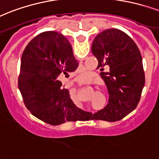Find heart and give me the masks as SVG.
Instances as JSON below:
<instances>
[{"label": "heart", "mask_w": 159, "mask_h": 159, "mask_svg": "<svg viewBox=\"0 0 159 159\" xmlns=\"http://www.w3.org/2000/svg\"><path fill=\"white\" fill-rule=\"evenodd\" d=\"M89 78V74L88 73H82L80 77V81L81 82H84V81H87Z\"/></svg>", "instance_id": "b5f03b06"}]
</instances>
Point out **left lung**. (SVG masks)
<instances>
[{"label": "left lung", "mask_w": 159, "mask_h": 159, "mask_svg": "<svg viewBox=\"0 0 159 159\" xmlns=\"http://www.w3.org/2000/svg\"><path fill=\"white\" fill-rule=\"evenodd\" d=\"M92 52L102 71L109 99L103 109L93 114L86 112L82 120L116 122L135 109L145 83L142 56L135 42L118 29H107L96 36ZM104 68L108 72L103 71Z\"/></svg>", "instance_id": "1"}]
</instances>
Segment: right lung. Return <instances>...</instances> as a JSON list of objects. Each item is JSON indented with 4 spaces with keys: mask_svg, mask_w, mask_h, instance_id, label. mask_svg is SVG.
Here are the masks:
<instances>
[{
    "mask_svg": "<svg viewBox=\"0 0 159 159\" xmlns=\"http://www.w3.org/2000/svg\"><path fill=\"white\" fill-rule=\"evenodd\" d=\"M77 66L71 44L63 35L45 31L29 42L21 57L18 86L31 114L53 126L82 119L83 111L57 80Z\"/></svg>",
    "mask_w": 159,
    "mask_h": 159,
    "instance_id": "add662e5",
    "label": "right lung"
}]
</instances>
